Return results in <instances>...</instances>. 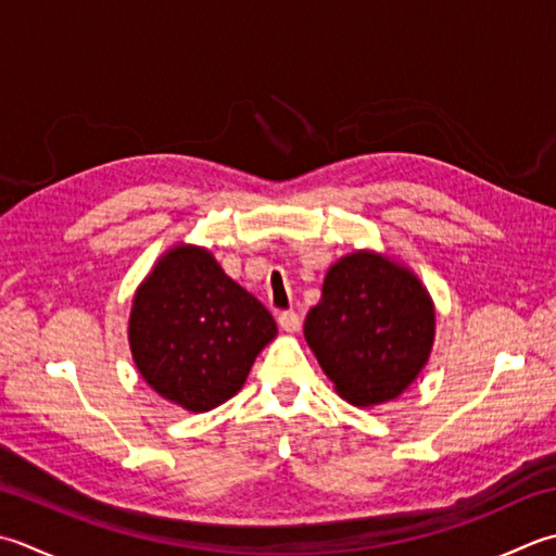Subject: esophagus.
Here are the masks:
<instances>
[{
  "label": "esophagus",
  "instance_id": "obj_1",
  "mask_svg": "<svg viewBox=\"0 0 556 556\" xmlns=\"http://www.w3.org/2000/svg\"><path fill=\"white\" fill-rule=\"evenodd\" d=\"M279 328L285 330V332H299V328H301L299 313H293V311L279 313Z\"/></svg>",
  "mask_w": 556,
  "mask_h": 556
}]
</instances>
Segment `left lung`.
<instances>
[{"mask_svg": "<svg viewBox=\"0 0 556 556\" xmlns=\"http://www.w3.org/2000/svg\"><path fill=\"white\" fill-rule=\"evenodd\" d=\"M303 334L337 395L376 407L397 400L427 366L437 308L407 265L354 250L328 269Z\"/></svg>", "mask_w": 556, "mask_h": 556, "instance_id": "8db88e82", "label": "left lung"}]
</instances>
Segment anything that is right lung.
Masks as SVG:
<instances>
[{
  "label": "right lung",
  "instance_id": "add662e5",
  "mask_svg": "<svg viewBox=\"0 0 556 556\" xmlns=\"http://www.w3.org/2000/svg\"><path fill=\"white\" fill-rule=\"evenodd\" d=\"M277 323L226 275L212 250L178 243L137 287L127 340L151 390L188 412H210L243 388Z\"/></svg>",
  "mask_w": 556,
  "mask_h": 556
}]
</instances>
